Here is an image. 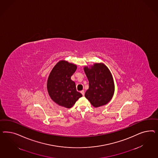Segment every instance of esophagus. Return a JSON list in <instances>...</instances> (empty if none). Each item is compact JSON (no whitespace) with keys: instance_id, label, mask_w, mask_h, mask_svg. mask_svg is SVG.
Listing matches in <instances>:
<instances>
[{"instance_id":"obj_1","label":"esophagus","mask_w":158,"mask_h":158,"mask_svg":"<svg viewBox=\"0 0 158 158\" xmlns=\"http://www.w3.org/2000/svg\"><path fill=\"white\" fill-rule=\"evenodd\" d=\"M81 94L83 95V96H84V95H85V92H84V90H81Z\"/></svg>"}]
</instances>
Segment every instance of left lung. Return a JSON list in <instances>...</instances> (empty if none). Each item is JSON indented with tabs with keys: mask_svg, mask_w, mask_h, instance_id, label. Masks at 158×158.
<instances>
[{
	"mask_svg": "<svg viewBox=\"0 0 158 158\" xmlns=\"http://www.w3.org/2000/svg\"><path fill=\"white\" fill-rule=\"evenodd\" d=\"M89 87L85 97L94 107L106 104L114 93V83L108 68L103 64H95L91 68H84Z\"/></svg>",
	"mask_w": 158,
	"mask_h": 158,
	"instance_id": "1",
	"label": "left lung"
}]
</instances>
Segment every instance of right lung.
<instances>
[{"label":"right lung","instance_id":"1","mask_svg":"<svg viewBox=\"0 0 158 158\" xmlns=\"http://www.w3.org/2000/svg\"><path fill=\"white\" fill-rule=\"evenodd\" d=\"M77 65L60 61L53 68L48 81V90L52 100L58 105L71 108L81 93L77 91L75 83L71 79L77 70Z\"/></svg>","mask_w":158,"mask_h":158}]
</instances>
